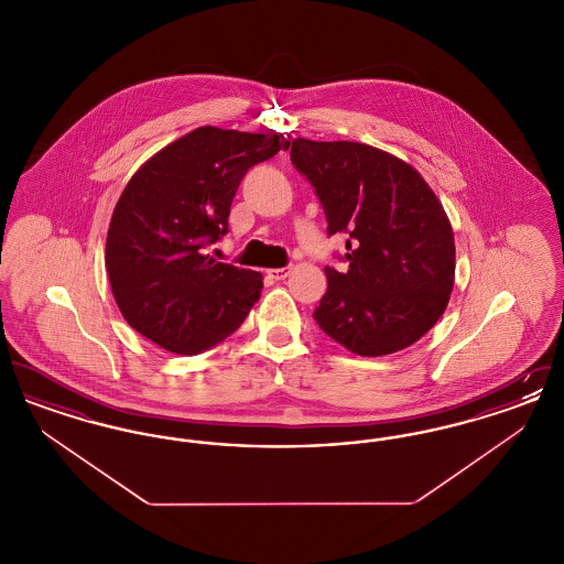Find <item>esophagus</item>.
Masks as SVG:
<instances>
[{
    "label": "esophagus",
    "instance_id": "obj_1",
    "mask_svg": "<svg viewBox=\"0 0 564 564\" xmlns=\"http://www.w3.org/2000/svg\"><path fill=\"white\" fill-rule=\"evenodd\" d=\"M290 272H292L290 267H285V269H269L267 270V276L272 279V281H283V279L290 276Z\"/></svg>",
    "mask_w": 564,
    "mask_h": 564
}]
</instances>
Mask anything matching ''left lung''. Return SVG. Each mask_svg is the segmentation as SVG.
I'll return each instance as SVG.
<instances>
[{"label":"left lung","mask_w":564,"mask_h":564,"mask_svg":"<svg viewBox=\"0 0 564 564\" xmlns=\"http://www.w3.org/2000/svg\"><path fill=\"white\" fill-rule=\"evenodd\" d=\"M295 169L319 196L327 235H347V270L325 267L313 317L364 357L398 352L425 336L455 285V235L421 173L366 143H292Z\"/></svg>","instance_id":"left-lung-1"}]
</instances>
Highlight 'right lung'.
<instances>
[{
    "label": "right lung",
    "mask_w": 564,
    "mask_h": 564,
    "mask_svg": "<svg viewBox=\"0 0 564 564\" xmlns=\"http://www.w3.org/2000/svg\"><path fill=\"white\" fill-rule=\"evenodd\" d=\"M290 141L281 133L198 127L139 166L109 221L111 294L141 336L177 355H198L249 315L262 274L217 262L207 247L228 232L245 173Z\"/></svg>",
    "instance_id": "obj_1"
}]
</instances>
